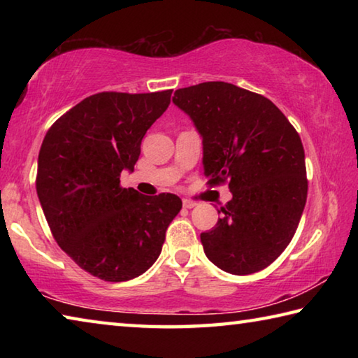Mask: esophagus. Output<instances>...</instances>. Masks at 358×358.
Listing matches in <instances>:
<instances>
[{"mask_svg": "<svg viewBox=\"0 0 358 358\" xmlns=\"http://www.w3.org/2000/svg\"><path fill=\"white\" fill-rule=\"evenodd\" d=\"M183 207L185 208H194V207H196V202L189 201V199H183Z\"/></svg>", "mask_w": 358, "mask_h": 358, "instance_id": "1", "label": "esophagus"}]
</instances>
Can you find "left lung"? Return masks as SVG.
I'll list each match as a JSON object with an SVG mask.
<instances>
[{
    "label": "left lung",
    "instance_id": "obj_1",
    "mask_svg": "<svg viewBox=\"0 0 358 358\" xmlns=\"http://www.w3.org/2000/svg\"><path fill=\"white\" fill-rule=\"evenodd\" d=\"M175 106L202 136L210 187L229 185L232 201L201 234L207 257L232 275H251L280 257L306 203L308 178L301 138L265 96L227 82L180 88Z\"/></svg>",
    "mask_w": 358,
    "mask_h": 358
}]
</instances>
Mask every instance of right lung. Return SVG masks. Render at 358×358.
Returning a JSON list of instances; mask_svg holds the SVG:
<instances>
[{
  "instance_id": "obj_1",
  "label": "right lung",
  "mask_w": 358,
  "mask_h": 358,
  "mask_svg": "<svg viewBox=\"0 0 358 358\" xmlns=\"http://www.w3.org/2000/svg\"><path fill=\"white\" fill-rule=\"evenodd\" d=\"M171 96L172 90L96 93L62 115L42 142L36 191L48 227L58 246L99 280L128 281L147 271L181 210L175 194L142 196L120 185Z\"/></svg>"
}]
</instances>
